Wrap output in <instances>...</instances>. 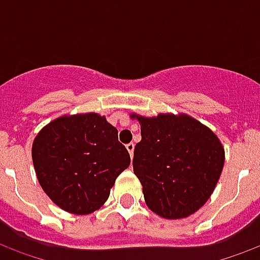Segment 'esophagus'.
Returning <instances> with one entry per match:
<instances>
[{
  "mask_svg": "<svg viewBox=\"0 0 260 260\" xmlns=\"http://www.w3.org/2000/svg\"><path fill=\"white\" fill-rule=\"evenodd\" d=\"M134 149H135V143H134V142H129V143H126V150L129 152L131 157L134 156Z\"/></svg>",
  "mask_w": 260,
  "mask_h": 260,
  "instance_id": "34e87169",
  "label": "esophagus"
}]
</instances>
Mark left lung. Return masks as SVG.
Instances as JSON below:
<instances>
[{"label":"left lung","instance_id":"1","mask_svg":"<svg viewBox=\"0 0 260 260\" xmlns=\"http://www.w3.org/2000/svg\"><path fill=\"white\" fill-rule=\"evenodd\" d=\"M142 141L134 173L149 209L164 218L199 210L212 195L224 166V149L212 131L188 115L138 117Z\"/></svg>","mask_w":260,"mask_h":260}]
</instances>
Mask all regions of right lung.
I'll use <instances>...</instances> for the list:
<instances>
[{
	"label": "right lung",
	"instance_id": "add662e5",
	"mask_svg": "<svg viewBox=\"0 0 260 260\" xmlns=\"http://www.w3.org/2000/svg\"><path fill=\"white\" fill-rule=\"evenodd\" d=\"M31 157L43 191L75 214L102 206L131 163L117 128L93 113L50 122L33 142Z\"/></svg>",
	"mask_w": 260,
	"mask_h": 260
}]
</instances>
